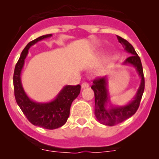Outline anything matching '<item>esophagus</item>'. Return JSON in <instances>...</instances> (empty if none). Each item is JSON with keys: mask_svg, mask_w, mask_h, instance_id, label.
<instances>
[{"mask_svg": "<svg viewBox=\"0 0 159 159\" xmlns=\"http://www.w3.org/2000/svg\"><path fill=\"white\" fill-rule=\"evenodd\" d=\"M88 87H89V84H88V83L87 82H84L82 84H81V88H88Z\"/></svg>", "mask_w": 159, "mask_h": 159, "instance_id": "1", "label": "esophagus"}]
</instances>
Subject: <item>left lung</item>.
<instances>
[{
	"label": "left lung",
	"instance_id": "obj_1",
	"mask_svg": "<svg viewBox=\"0 0 159 159\" xmlns=\"http://www.w3.org/2000/svg\"><path fill=\"white\" fill-rule=\"evenodd\" d=\"M117 38L119 43L124 48L125 51L131 54L125 60L123 64H131L135 67L138 74L141 78V83L136 95L128 104L121 107H114L111 105L110 108L107 109L106 107L107 106L108 102H110V99L108 96L109 94L107 88V76L94 80L92 89L95 93V117L99 120V123L107 126H115L131 117L137 111L138 108L139 107L140 101L145 88V80H144L143 66L139 57L136 53L133 46L127 40L119 36H117Z\"/></svg>",
	"mask_w": 159,
	"mask_h": 159
}]
</instances>
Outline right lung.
Returning a JSON list of instances; mask_svg holds the SVG:
<instances>
[{"mask_svg": "<svg viewBox=\"0 0 159 159\" xmlns=\"http://www.w3.org/2000/svg\"><path fill=\"white\" fill-rule=\"evenodd\" d=\"M50 36H52V34L41 36L29 42L26 45L15 66L13 87L16 102L29 121L35 126L53 130L62 127L66 123L69 117L71 102L80 92V85H67L60 91L54 100L41 103L34 102L29 99L24 91L20 80V73L25 64V58L29 53V48L36 42Z\"/></svg>", "mask_w": 159, "mask_h": 159, "instance_id": "right-lung-1", "label": "right lung"}]
</instances>
